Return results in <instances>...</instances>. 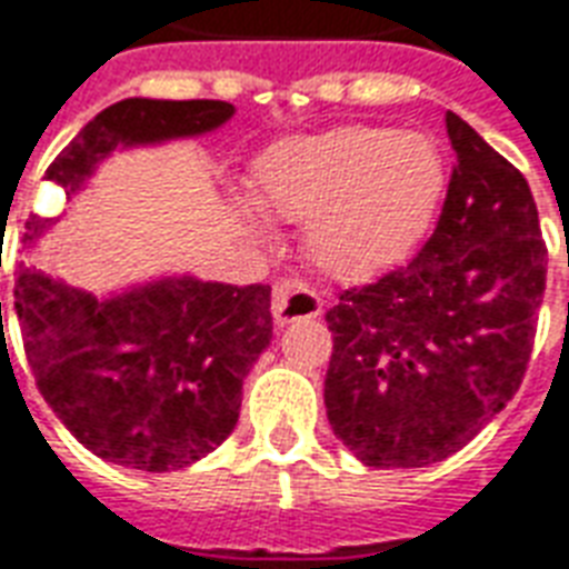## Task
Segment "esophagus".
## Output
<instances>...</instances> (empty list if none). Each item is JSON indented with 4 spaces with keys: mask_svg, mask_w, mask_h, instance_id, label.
<instances>
[{
    "mask_svg": "<svg viewBox=\"0 0 569 569\" xmlns=\"http://www.w3.org/2000/svg\"><path fill=\"white\" fill-rule=\"evenodd\" d=\"M271 313H274L277 328L295 319H313V316H322V298L310 286L277 280L271 289Z\"/></svg>",
    "mask_w": 569,
    "mask_h": 569,
    "instance_id": "34e87169",
    "label": "esophagus"
}]
</instances>
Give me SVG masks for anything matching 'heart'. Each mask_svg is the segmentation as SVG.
<instances>
[{
  "label": "heart",
  "mask_w": 569,
  "mask_h": 569,
  "mask_svg": "<svg viewBox=\"0 0 569 569\" xmlns=\"http://www.w3.org/2000/svg\"><path fill=\"white\" fill-rule=\"evenodd\" d=\"M448 169L415 130L346 124L277 142L256 163V208L307 223L325 274L363 280L411 253L439 211Z\"/></svg>",
  "instance_id": "obj_1"
}]
</instances>
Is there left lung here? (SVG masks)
Wrapping results in <instances>:
<instances>
[{
	"mask_svg": "<svg viewBox=\"0 0 569 569\" xmlns=\"http://www.w3.org/2000/svg\"><path fill=\"white\" fill-rule=\"evenodd\" d=\"M457 167L436 232L402 271L325 313L333 436L372 468L466 448L522 385L546 289V244L522 172L457 112Z\"/></svg>",
	"mask_w": 569,
	"mask_h": 569,
	"instance_id": "left-lung-1",
	"label": "left lung"
}]
</instances>
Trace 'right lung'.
<instances>
[{
	"label": "right lung",
	"instance_id": "add662e5",
	"mask_svg": "<svg viewBox=\"0 0 569 569\" xmlns=\"http://www.w3.org/2000/svg\"><path fill=\"white\" fill-rule=\"evenodd\" d=\"M227 101L128 98L98 112L47 169L80 193L116 149L211 133ZM26 220L23 244L53 227ZM14 310L38 390L94 457L140 471L188 468L236 429L241 388L271 342V286L158 277L107 298L20 262Z\"/></svg>",
	"mask_w": 569,
	"mask_h": 569
}]
</instances>
